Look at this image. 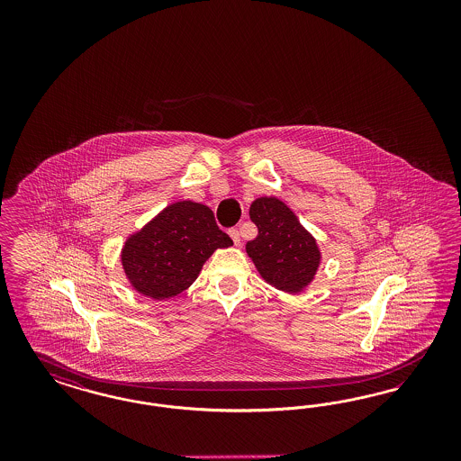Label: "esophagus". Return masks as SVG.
<instances>
[{
    "label": "esophagus",
    "instance_id": "esophagus-1",
    "mask_svg": "<svg viewBox=\"0 0 461 461\" xmlns=\"http://www.w3.org/2000/svg\"><path fill=\"white\" fill-rule=\"evenodd\" d=\"M228 233H230V237L233 240V243L240 245V231H238L237 228H231Z\"/></svg>",
    "mask_w": 461,
    "mask_h": 461
}]
</instances>
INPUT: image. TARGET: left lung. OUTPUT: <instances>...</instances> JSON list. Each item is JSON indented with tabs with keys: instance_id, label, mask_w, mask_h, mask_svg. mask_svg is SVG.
I'll return each mask as SVG.
<instances>
[{
	"instance_id": "1",
	"label": "left lung",
	"mask_w": 461,
	"mask_h": 461,
	"mask_svg": "<svg viewBox=\"0 0 461 461\" xmlns=\"http://www.w3.org/2000/svg\"><path fill=\"white\" fill-rule=\"evenodd\" d=\"M250 220L257 224L258 235L247 243V253L258 274L284 293H301L321 264L314 237L277 197L255 199Z\"/></svg>"
}]
</instances>
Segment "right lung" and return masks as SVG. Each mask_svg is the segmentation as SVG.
Wrapping results in <instances>:
<instances>
[{
    "mask_svg": "<svg viewBox=\"0 0 461 461\" xmlns=\"http://www.w3.org/2000/svg\"><path fill=\"white\" fill-rule=\"evenodd\" d=\"M231 245L208 206L177 201L128 237L122 266L137 293L162 301L185 291L214 250Z\"/></svg>",
    "mask_w": 461,
    "mask_h": 461,
    "instance_id": "add662e5",
    "label": "right lung"
}]
</instances>
